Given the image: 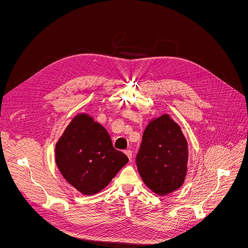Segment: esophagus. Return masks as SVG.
Here are the masks:
<instances>
[{
    "label": "esophagus",
    "mask_w": 248,
    "mask_h": 248,
    "mask_svg": "<svg viewBox=\"0 0 248 248\" xmlns=\"http://www.w3.org/2000/svg\"><path fill=\"white\" fill-rule=\"evenodd\" d=\"M124 154L127 155V158H128L129 160H132L133 153H132V151H131V150H126V151H124Z\"/></svg>",
    "instance_id": "34e87169"
}]
</instances>
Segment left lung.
<instances>
[{
	"mask_svg": "<svg viewBox=\"0 0 248 248\" xmlns=\"http://www.w3.org/2000/svg\"><path fill=\"white\" fill-rule=\"evenodd\" d=\"M188 141L170 114L153 117L137 155L138 170L147 187L160 196L181 188L188 171Z\"/></svg>",
	"mask_w": 248,
	"mask_h": 248,
	"instance_id": "left-lung-1",
	"label": "left lung"
}]
</instances>
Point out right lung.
<instances>
[{
    "label": "right lung",
    "mask_w": 248,
    "mask_h": 248,
    "mask_svg": "<svg viewBox=\"0 0 248 248\" xmlns=\"http://www.w3.org/2000/svg\"><path fill=\"white\" fill-rule=\"evenodd\" d=\"M55 162L72 187L90 196L106 188L128 159L112 147L106 128L88 113L80 112L56 142Z\"/></svg>",
    "instance_id": "right-lung-1"
}]
</instances>
